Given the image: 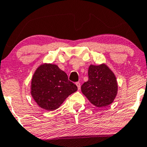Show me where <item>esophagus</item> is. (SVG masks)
<instances>
[{"mask_svg": "<svg viewBox=\"0 0 147 147\" xmlns=\"http://www.w3.org/2000/svg\"><path fill=\"white\" fill-rule=\"evenodd\" d=\"M76 85L78 86V90H80V88H81V85H80V83L78 82H76Z\"/></svg>", "mask_w": 147, "mask_h": 147, "instance_id": "esophagus-1", "label": "esophagus"}]
</instances>
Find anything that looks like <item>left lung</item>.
<instances>
[{
    "mask_svg": "<svg viewBox=\"0 0 147 147\" xmlns=\"http://www.w3.org/2000/svg\"><path fill=\"white\" fill-rule=\"evenodd\" d=\"M89 80L81 86L83 94L98 108L113 102L118 93V84L113 72L105 64L91 65L88 70Z\"/></svg>",
    "mask_w": 147,
    "mask_h": 147,
    "instance_id": "8db88e82",
    "label": "left lung"
}]
</instances>
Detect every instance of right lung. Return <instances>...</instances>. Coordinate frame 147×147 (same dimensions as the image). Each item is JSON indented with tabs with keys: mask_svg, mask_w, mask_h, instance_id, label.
Instances as JSON below:
<instances>
[{
	"mask_svg": "<svg viewBox=\"0 0 147 147\" xmlns=\"http://www.w3.org/2000/svg\"><path fill=\"white\" fill-rule=\"evenodd\" d=\"M77 90L78 86L68 80L67 74L56 65H41L32 80L31 94L37 104L45 110L58 109Z\"/></svg>",
	"mask_w": 147,
	"mask_h": 147,
	"instance_id": "add662e5",
	"label": "right lung"
}]
</instances>
